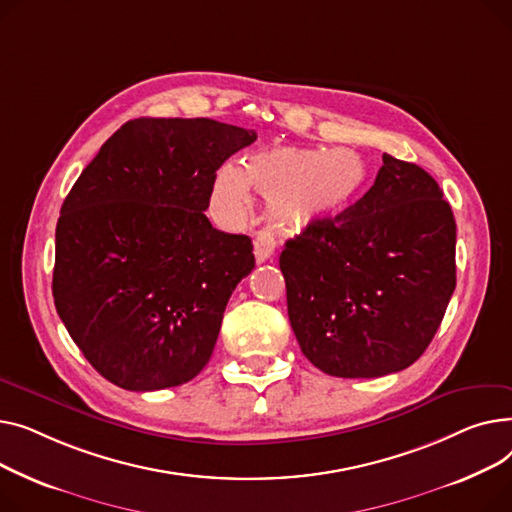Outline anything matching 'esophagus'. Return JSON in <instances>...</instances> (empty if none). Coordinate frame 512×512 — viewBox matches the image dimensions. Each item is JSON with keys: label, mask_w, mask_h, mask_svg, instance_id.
<instances>
[{"label": "esophagus", "mask_w": 512, "mask_h": 512, "mask_svg": "<svg viewBox=\"0 0 512 512\" xmlns=\"http://www.w3.org/2000/svg\"><path fill=\"white\" fill-rule=\"evenodd\" d=\"M275 248H277V242L275 237L266 233V231H260L254 239V256H256V262H266L270 256L275 254Z\"/></svg>", "instance_id": "34e87169"}]
</instances>
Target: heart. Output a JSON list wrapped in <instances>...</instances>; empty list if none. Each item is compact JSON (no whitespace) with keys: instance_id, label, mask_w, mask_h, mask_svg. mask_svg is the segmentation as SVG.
Segmentation results:
<instances>
[{"instance_id":"1","label":"heart","mask_w":512,"mask_h":512,"mask_svg":"<svg viewBox=\"0 0 512 512\" xmlns=\"http://www.w3.org/2000/svg\"><path fill=\"white\" fill-rule=\"evenodd\" d=\"M364 179L366 165L353 150L273 146L252 153L244 167L225 165L213 200L225 219L242 221L252 210L254 188L266 198L270 223L299 231L339 217L357 198Z\"/></svg>"}]
</instances>
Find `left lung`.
Wrapping results in <instances>:
<instances>
[{"label": "left lung", "mask_w": 512, "mask_h": 512, "mask_svg": "<svg viewBox=\"0 0 512 512\" xmlns=\"http://www.w3.org/2000/svg\"><path fill=\"white\" fill-rule=\"evenodd\" d=\"M457 225L436 179L382 155L374 186L285 244L279 266L302 353L324 374L409 368L434 339L457 285Z\"/></svg>", "instance_id": "8db88e82"}]
</instances>
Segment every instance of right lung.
I'll use <instances>...</instances> for the list:
<instances>
[{"label":"right lung","instance_id":"obj_1","mask_svg":"<svg viewBox=\"0 0 512 512\" xmlns=\"http://www.w3.org/2000/svg\"><path fill=\"white\" fill-rule=\"evenodd\" d=\"M254 130L196 117H140L86 165L55 229L53 299L70 337L126 390L192 380L213 355L252 239L204 210L217 169Z\"/></svg>","mask_w":512,"mask_h":512}]
</instances>
